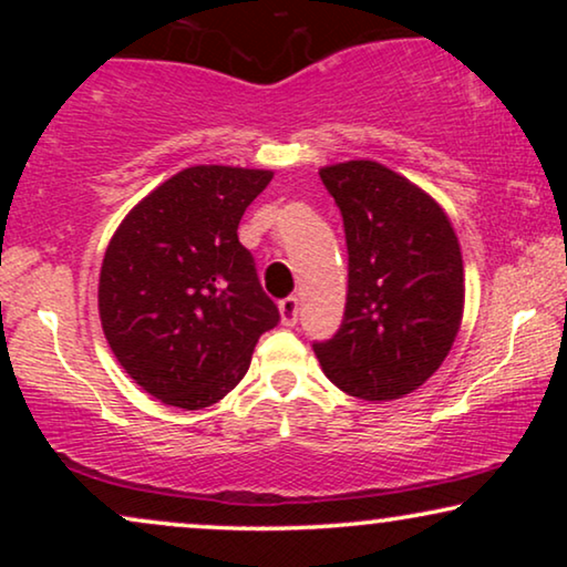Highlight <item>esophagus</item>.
<instances>
[{"instance_id":"esophagus-1","label":"esophagus","mask_w":567,"mask_h":567,"mask_svg":"<svg viewBox=\"0 0 567 567\" xmlns=\"http://www.w3.org/2000/svg\"><path fill=\"white\" fill-rule=\"evenodd\" d=\"M278 312H281V322L286 328H291V324H297L299 320V299L297 297H286L278 301Z\"/></svg>"}]
</instances>
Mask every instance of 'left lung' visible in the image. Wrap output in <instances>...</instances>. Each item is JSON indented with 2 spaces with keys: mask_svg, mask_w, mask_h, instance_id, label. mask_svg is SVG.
I'll return each mask as SVG.
<instances>
[{
  "mask_svg": "<svg viewBox=\"0 0 567 567\" xmlns=\"http://www.w3.org/2000/svg\"><path fill=\"white\" fill-rule=\"evenodd\" d=\"M320 177L343 216L348 293L343 322L315 353L351 398L398 400L444 363L460 332V239L429 193L379 162H340Z\"/></svg>",
  "mask_w": 567,
  "mask_h": 567,
  "instance_id": "1",
  "label": "left lung"
}]
</instances>
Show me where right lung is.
<instances>
[{
	"label": "right lung",
	"instance_id": "add662e5",
	"mask_svg": "<svg viewBox=\"0 0 567 567\" xmlns=\"http://www.w3.org/2000/svg\"><path fill=\"white\" fill-rule=\"evenodd\" d=\"M270 169L198 165L131 208L107 245L97 307L134 382L183 410L219 402L281 315L237 227Z\"/></svg>",
	"mask_w": 567,
	"mask_h": 567
}]
</instances>
